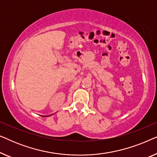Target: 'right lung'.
I'll return each mask as SVG.
<instances>
[{
    "instance_id": "add662e5",
    "label": "right lung",
    "mask_w": 157,
    "mask_h": 157,
    "mask_svg": "<svg viewBox=\"0 0 157 157\" xmlns=\"http://www.w3.org/2000/svg\"><path fill=\"white\" fill-rule=\"evenodd\" d=\"M42 117H46V116H42Z\"/></svg>"
}]
</instances>
